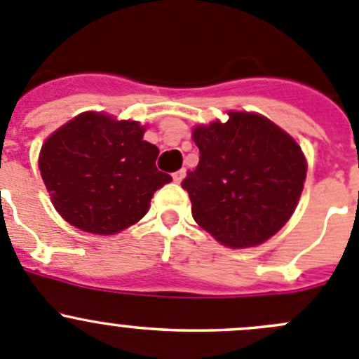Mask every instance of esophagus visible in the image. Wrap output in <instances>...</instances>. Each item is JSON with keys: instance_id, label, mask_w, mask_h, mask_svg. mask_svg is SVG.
<instances>
[{"instance_id": "1", "label": "esophagus", "mask_w": 359, "mask_h": 359, "mask_svg": "<svg viewBox=\"0 0 359 359\" xmlns=\"http://www.w3.org/2000/svg\"><path fill=\"white\" fill-rule=\"evenodd\" d=\"M185 174H187V169H180V170H176V172L172 174L174 183H182V182H183V177H185Z\"/></svg>"}]
</instances>
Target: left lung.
Segmentation results:
<instances>
[{
	"label": "left lung",
	"mask_w": 359,
	"mask_h": 359,
	"mask_svg": "<svg viewBox=\"0 0 359 359\" xmlns=\"http://www.w3.org/2000/svg\"><path fill=\"white\" fill-rule=\"evenodd\" d=\"M199 163L182 182L194 220L231 248L254 247L291 218L306 177L302 148L264 116L197 126Z\"/></svg>",
	"instance_id": "8db88e82"
}]
</instances>
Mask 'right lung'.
<instances>
[{
	"mask_svg": "<svg viewBox=\"0 0 359 359\" xmlns=\"http://www.w3.org/2000/svg\"><path fill=\"white\" fill-rule=\"evenodd\" d=\"M137 121L84 112L42 146L40 172L57 213L74 227L114 234L141 220L172 177L156 169L158 148Z\"/></svg>",
	"mask_w": 359,
	"mask_h": 359,
	"instance_id": "right-lung-1",
	"label": "right lung"
}]
</instances>
